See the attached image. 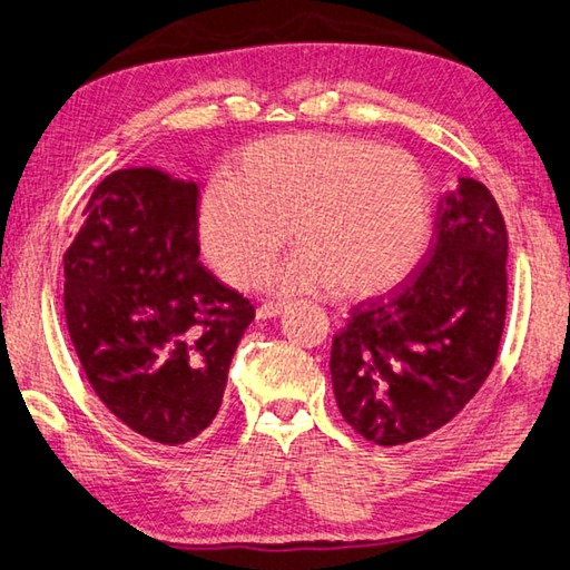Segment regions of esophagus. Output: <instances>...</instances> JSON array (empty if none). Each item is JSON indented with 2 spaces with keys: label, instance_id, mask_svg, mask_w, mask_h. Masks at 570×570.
Instances as JSON below:
<instances>
[{
  "label": "esophagus",
  "instance_id": "esophagus-1",
  "mask_svg": "<svg viewBox=\"0 0 570 570\" xmlns=\"http://www.w3.org/2000/svg\"><path fill=\"white\" fill-rule=\"evenodd\" d=\"M286 308V304H282V302H264L262 306L256 308V318H262V321H266V318H274V316H278Z\"/></svg>",
  "mask_w": 570,
  "mask_h": 570
}]
</instances>
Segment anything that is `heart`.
Returning <instances> with one entry per match:
<instances>
[{
    "label": "heart",
    "instance_id": "heart-1",
    "mask_svg": "<svg viewBox=\"0 0 570 570\" xmlns=\"http://www.w3.org/2000/svg\"><path fill=\"white\" fill-rule=\"evenodd\" d=\"M302 244L274 274L282 292L336 284L344 296L396 286L426 249L431 189L411 154L341 134L256 141L232 181L199 202V239L226 282L252 288L288 242Z\"/></svg>",
    "mask_w": 570,
    "mask_h": 570
}]
</instances>
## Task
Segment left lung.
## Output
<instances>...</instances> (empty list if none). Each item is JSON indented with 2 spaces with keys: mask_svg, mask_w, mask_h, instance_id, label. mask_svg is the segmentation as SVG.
Here are the masks:
<instances>
[{
  "mask_svg": "<svg viewBox=\"0 0 570 570\" xmlns=\"http://www.w3.org/2000/svg\"><path fill=\"white\" fill-rule=\"evenodd\" d=\"M509 234L475 179L439 202L431 249L409 282L351 308L331 344V384L351 429L379 446L429 436L461 413L499 356Z\"/></svg>",
  "mask_w": 570,
  "mask_h": 570,
  "instance_id": "1",
  "label": "left lung"
}]
</instances>
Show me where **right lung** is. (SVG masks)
I'll return each instance as SVG.
<instances>
[{"label": "right lung", "mask_w": 570, "mask_h": 570, "mask_svg": "<svg viewBox=\"0 0 570 570\" xmlns=\"http://www.w3.org/2000/svg\"><path fill=\"white\" fill-rule=\"evenodd\" d=\"M65 254V316L87 381L121 423L181 446L219 413L254 306L199 262V189L157 169L99 181Z\"/></svg>", "instance_id": "right-lung-1"}]
</instances>
